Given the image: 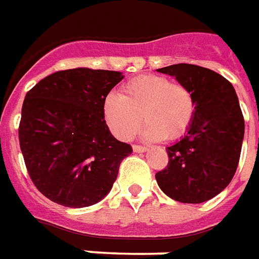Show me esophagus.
<instances>
[{"label": "esophagus", "mask_w": 259, "mask_h": 259, "mask_svg": "<svg viewBox=\"0 0 259 259\" xmlns=\"http://www.w3.org/2000/svg\"><path fill=\"white\" fill-rule=\"evenodd\" d=\"M133 151H135V152H147L148 148H147V147H143V145H133Z\"/></svg>", "instance_id": "1"}]
</instances>
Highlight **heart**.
<instances>
[{"label": "heart", "instance_id": "b5f03b06", "mask_svg": "<svg viewBox=\"0 0 259 259\" xmlns=\"http://www.w3.org/2000/svg\"><path fill=\"white\" fill-rule=\"evenodd\" d=\"M104 118L116 139L127 141L141 123L148 141L174 140L184 135L195 116L192 92L167 76L148 74L124 83L120 95L110 93L104 100Z\"/></svg>", "mask_w": 259, "mask_h": 259}]
</instances>
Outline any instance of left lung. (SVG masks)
I'll return each mask as SVG.
<instances>
[{"mask_svg":"<svg viewBox=\"0 0 259 259\" xmlns=\"http://www.w3.org/2000/svg\"><path fill=\"white\" fill-rule=\"evenodd\" d=\"M159 72L192 92L195 116L183 139L166 148L167 167L155 174L159 188L181 203L207 202L227 188L236 173L244 119L233 86L215 71L173 64Z\"/></svg>","mask_w":259,"mask_h":259,"instance_id":"obj_1","label":"left lung"}]
</instances>
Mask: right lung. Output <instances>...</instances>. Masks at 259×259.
<instances>
[{
  "label": "right lung",
  "instance_id": "add662e5",
  "mask_svg": "<svg viewBox=\"0 0 259 259\" xmlns=\"http://www.w3.org/2000/svg\"><path fill=\"white\" fill-rule=\"evenodd\" d=\"M122 79L118 71L79 67L48 75L26 95L20 149L32 183L52 202L71 208L100 202L133 152L111 135L103 111Z\"/></svg>",
  "mask_w": 259,
  "mask_h": 259
}]
</instances>
